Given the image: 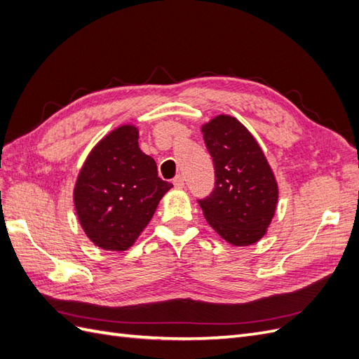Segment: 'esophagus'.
<instances>
[{
    "mask_svg": "<svg viewBox=\"0 0 359 359\" xmlns=\"http://www.w3.org/2000/svg\"><path fill=\"white\" fill-rule=\"evenodd\" d=\"M184 184H186V182H184V177L182 175H178V177L173 178V186H175L177 189H182Z\"/></svg>",
    "mask_w": 359,
    "mask_h": 359,
    "instance_id": "34e87169",
    "label": "esophagus"
}]
</instances>
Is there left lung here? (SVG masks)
<instances>
[{"label":"left lung","mask_w":359,"mask_h":359,"mask_svg":"<svg viewBox=\"0 0 359 359\" xmlns=\"http://www.w3.org/2000/svg\"><path fill=\"white\" fill-rule=\"evenodd\" d=\"M215 169V187L199 205L224 241L245 247L262 240L273 222L278 184L257 144L235 116L217 115L202 126Z\"/></svg>","instance_id":"left-lung-1"}]
</instances>
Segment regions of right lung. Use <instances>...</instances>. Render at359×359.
Returning a JSON list of instances; mask_svg holds the SVG:
<instances>
[{"label": "right lung", "mask_w": 359, "mask_h": 359, "mask_svg": "<svg viewBox=\"0 0 359 359\" xmlns=\"http://www.w3.org/2000/svg\"><path fill=\"white\" fill-rule=\"evenodd\" d=\"M139 128L123 124L102 137L76 178L73 202L85 235L107 252H126L173 187L139 148Z\"/></svg>", "instance_id": "right-lung-1"}]
</instances>
